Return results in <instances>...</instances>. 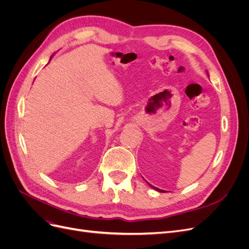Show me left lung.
<instances>
[{
    "label": "left lung",
    "mask_w": 249,
    "mask_h": 249,
    "mask_svg": "<svg viewBox=\"0 0 249 249\" xmlns=\"http://www.w3.org/2000/svg\"><path fill=\"white\" fill-rule=\"evenodd\" d=\"M150 187H152L153 188V189H156L157 191H159V192H164L163 190H161V189H159V188H156V187H154V186H152V185H150V184H148Z\"/></svg>",
    "instance_id": "1"
}]
</instances>
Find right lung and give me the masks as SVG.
<instances>
[{"label": "right lung", "instance_id": "right-lung-1", "mask_svg": "<svg viewBox=\"0 0 249 249\" xmlns=\"http://www.w3.org/2000/svg\"><path fill=\"white\" fill-rule=\"evenodd\" d=\"M51 58H52V57H51Z\"/></svg>", "mask_w": 249, "mask_h": 249}]
</instances>
